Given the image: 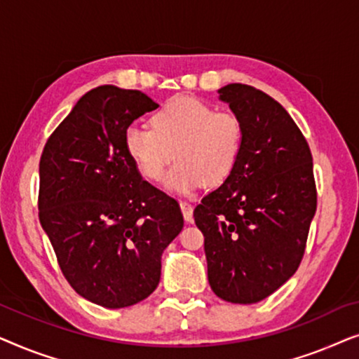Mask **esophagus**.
I'll use <instances>...</instances> for the list:
<instances>
[{
	"mask_svg": "<svg viewBox=\"0 0 359 359\" xmlns=\"http://www.w3.org/2000/svg\"><path fill=\"white\" fill-rule=\"evenodd\" d=\"M180 205H181V212H183L186 222H193V205H191L189 203H186V201H181Z\"/></svg>",
	"mask_w": 359,
	"mask_h": 359,
	"instance_id": "obj_1",
	"label": "esophagus"
}]
</instances>
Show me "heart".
Instances as JSON below:
<instances>
[{"label":"heart","mask_w":359,"mask_h":359,"mask_svg":"<svg viewBox=\"0 0 359 359\" xmlns=\"http://www.w3.org/2000/svg\"><path fill=\"white\" fill-rule=\"evenodd\" d=\"M151 129L132 126L124 145L142 176L158 181L173 158L166 186L189 193L219 186L232 175L243 144V126L232 111H215L191 96L166 101L150 119Z\"/></svg>","instance_id":"1"}]
</instances>
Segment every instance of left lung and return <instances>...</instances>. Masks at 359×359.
Returning a JSON list of instances; mask_svg holds the SVG:
<instances>
[{
    "label": "left lung",
    "mask_w": 359,
    "mask_h": 359,
    "mask_svg": "<svg viewBox=\"0 0 359 359\" xmlns=\"http://www.w3.org/2000/svg\"><path fill=\"white\" fill-rule=\"evenodd\" d=\"M219 95L242 121V151L232 175L196 205L194 222L215 296L255 304L302 262L317 210L312 154L292 117L266 93L232 83Z\"/></svg>",
    "instance_id": "obj_1"
}]
</instances>
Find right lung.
I'll return each instance as SVG.
<instances>
[{
  "label": "right lung",
  "mask_w": 359,
  "mask_h": 359,
  "mask_svg": "<svg viewBox=\"0 0 359 359\" xmlns=\"http://www.w3.org/2000/svg\"><path fill=\"white\" fill-rule=\"evenodd\" d=\"M156 107L142 91L97 86L52 132L39 163V220L58 266L107 309L155 291L161 253L184 225L178 201L142 180L126 151V130Z\"/></svg>",
  "instance_id": "add662e5"
}]
</instances>
